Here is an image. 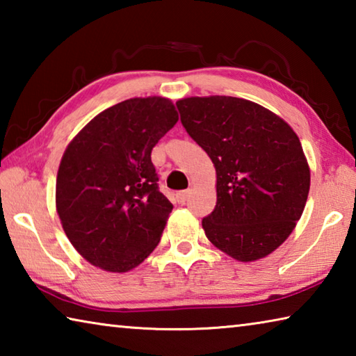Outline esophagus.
I'll list each match as a JSON object with an SVG mask.
<instances>
[{
    "instance_id": "1",
    "label": "esophagus",
    "mask_w": 356,
    "mask_h": 356,
    "mask_svg": "<svg viewBox=\"0 0 356 356\" xmlns=\"http://www.w3.org/2000/svg\"><path fill=\"white\" fill-rule=\"evenodd\" d=\"M188 195H190V191H179V193H176V201L179 204H185V201L188 200Z\"/></svg>"
}]
</instances>
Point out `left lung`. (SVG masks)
<instances>
[{"label": "left lung", "mask_w": 356, "mask_h": 356, "mask_svg": "<svg viewBox=\"0 0 356 356\" xmlns=\"http://www.w3.org/2000/svg\"><path fill=\"white\" fill-rule=\"evenodd\" d=\"M180 120L216 171L207 238L240 262L268 256L305 210L311 172L291 125L254 102L210 95L177 102Z\"/></svg>", "instance_id": "obj_1"}]
</instances>
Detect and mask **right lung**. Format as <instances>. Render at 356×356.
I'll use <instances>...</instances> for the list:
<instances>
[{
	"mask_svg": "<svg viewBox=\"0 0 356 356\" xmlns=\"http://www.w3.org/2000/svg\"><path fill=\"white\" fill-rule=\"evenodd\" d=\"M177 120L170 99H129L97 114L65 149L56 210L70 243L95 267L129 272L159 245L172 204L150 152Z\"/></svg>",
	"mask_w": 356,
	"mask_h": 356,
	"instance_id": "1",
	"label": "right lung"
}]
</instances>
